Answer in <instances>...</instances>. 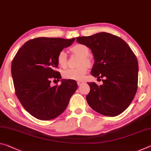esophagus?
I'll return each instance as SVG.
<instances>
[{
    "instance_id": "34e87169",
    "label": "esophagus",
    "mask_w": 151,
    "mask_h": 151,
    "mask_svg": "<svg viewBox=\"0 0 151 151\" xmlns=\"http://www.w3.org/2000/svg\"><path fill=\"white\" fill-rule=\"evenodd\" d=\"M83 83H84L83 81H78V82H77V85H78V86H81V85H83Z\"/></svg>"
}]
</instances>
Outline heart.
Wrapping results in <instances>:
<instances>
[{
  "instance_id": "obj_1",
  "label": "heart",
  "mask_w": 151,
  "mask_h": 151,
  "mask_svg": "<svg viewBox=\"0 0 151 151\" xmlns=\"http://www.w3.org/2000/svg\"><path fill=\"white\" fill-rule=\"evenodd\" d=\"M71 52L74 55H77L81 58L79 61V66L81 67L78 68H69L64 71L63 76L67 80L81 81L85 77L88 68L87 66L91 65V59L88 57L89 55V48L86 46L81 44H76L70 48ZM57 62L58 65L61 68H65L67 66V57L64 50H61L58 53L57 57Z\"/></svg>"
}]
</instances>
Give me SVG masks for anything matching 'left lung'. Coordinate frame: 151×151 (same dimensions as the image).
I'll return each instance as SVG.
<instances>
[{
	"label": "left lung",
	"mask_w": 151,
	"mask_h": 151,
	"mask_svg": "<svg viewBox=\"0 0 151 151\" xmlns=\"http://www.w3.org/2000/svg\"><path fill=\"white\" fill-rule=\"evenodd\" d=\"M88 47L94 63L91 75L103 78V84L90 83L86 101L103 115L115 116L126 110L133 100L138 87V60L127 43L117 36L99 32L76 38Z\"/></svg>",
	"instance_id": "obj_1"
}]
</instances>
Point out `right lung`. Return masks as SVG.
I'll return each mask as SVG.
<instances>
[{
    "label": "right lung",
    "instance_id": "add662e5",
    "mask_svg": "<svg viewBox=\"0 0 151 151\" xmlns=\"http://www.w3.org/2000/svg\"><path fill=\"white\" fill-rule=\"evenodd\" d=\"M61 38L39 37L22 45L11 64L15 93L26 111L36 119L48 121L62 114L77 89L73 80H61L50 86L51 81L61 78L57 57L75 41Z\"/></svg>",
    "mask_w": 151,
    "mask_h": 151
}]
</instances>
